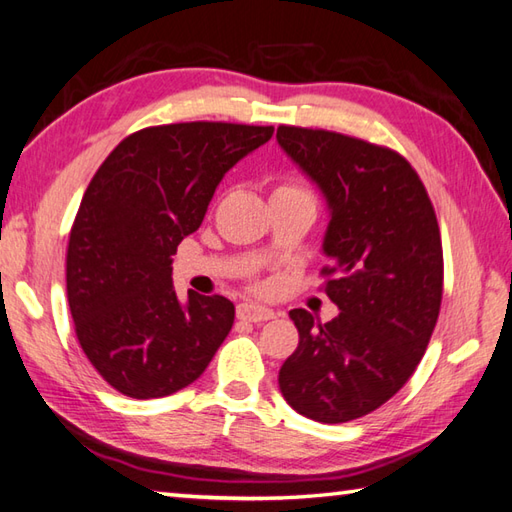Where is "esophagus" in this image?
Here are the masks:
<instances>
[{
	"label": "esophagus",
	"instance_id": "obj_1",
	"mask_svg": "<svg viewBox=\"0 0 512 512\" xmlns=\"http://www.w3.org/2000/svg\"><path fill=\"white\" fill-rule=\"evenodd\" d=\"M236 315L241 317V320H245V322H254V324H258V322H267V320H274V317H276V313L271 311V309H267V306H260V304H254V302H243V304H238Z\"/></svg>",
	"mask_w": 512,
	"mask_h": 512
}]
</instances>
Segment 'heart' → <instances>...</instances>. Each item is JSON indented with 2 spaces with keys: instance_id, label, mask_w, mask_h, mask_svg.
<instances>
[{
  "instance_id": "obj_1",
  "label": "heart",
  "mask_w": 512,
  "mask_h": 512,
  "mask_svg": "<svg viewBox=\"0 0 512 512\" xmlns=\"http://www.w3.org/2000/svg\"><path fill=\"white\" fill-rule=\"evenodd\" d=\"M289 195H309V190H304L300 184H293V181H280L271 197H289Z\"/></svg>"
}]
</instances>
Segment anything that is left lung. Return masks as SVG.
<instances>
[{
    "mask_svg": "<svg viewBox=\"0 0 512 512\" xmlns=\"http://www.w3.org/2000/svg\"><path fill=\"white\" fill-rule=\"evenodd\" d=\"M276 138L331 208L322 276L342 311L326 324L289 313L300 342L280 392L306 418L348 423L390 401L425 355L442 302L440 227L418 173L388 146L289 124Z\"/></svg>",
    "mask_w": 512,
    "mask_h": 512,
    "instance_id": "obj_1",
    "label": "left lung"
}]
</instances>
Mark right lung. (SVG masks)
<instances>
[{"label":"right lung","instance_id":"add662e5","mask_svg":"<svg viewBox=\"0 0 512 512\" xmlns=\"http://www.w3.org/2000/svg\"><path fill=\"white\" fill-rule=\"evenodd\" d=\"M274 127L177 122L127 135L89 181L67 243L74 331L113 390L160 399L208 368L234 324L223 295L173 289V256L219 181Z\"/></svg>","mask_w":512,"mask_h":512}]
</instances>
